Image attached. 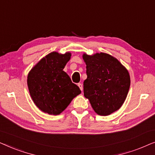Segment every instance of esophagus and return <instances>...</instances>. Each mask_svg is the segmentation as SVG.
<instances>
[{
    "label": "esophagus",
    "mask_w": 155,
    "mask_h": 155,
    "mask_svg": "<svg viewBox=\"0 0 155 155\" xmlns=\"http://www.w3.org/2000/svg\"><path fill=\"white\" fill-rule=\"evenodd\" d=\"M78 87H80V90H81V91L83 90V85H82V84H81V83H78Z\"/></svg>",
    "instance_id": "34e87169"
}]
</instances>
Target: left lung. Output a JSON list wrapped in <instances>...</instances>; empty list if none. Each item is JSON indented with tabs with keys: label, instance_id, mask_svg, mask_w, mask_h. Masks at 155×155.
<instances>
[{
	"label": "left lung",
	"instance_id": "left-lung-1",
	"mask_svg": "<svg viewBox=\"0 0 155 155\" xmlns=\"http://www.w3.org/2000/svg\"><path fill=\"white\" fill-rule=\"evenodd\" d=\"M87 78L84 81V96L94 111L108 116L121 107L130 88V78L126 68L111 55L84 54Z\"/></svg>",
	"mask_w": 155,
	"mask_h": 155
}]
</instances>
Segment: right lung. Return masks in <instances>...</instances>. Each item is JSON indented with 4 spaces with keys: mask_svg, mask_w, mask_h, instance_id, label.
Instances as JSON below:
<instances>
[{
    "mask_svg": "<svg viewBox=\"0 0 155 155\" xmlns=\"http://www.w3.org/2000/svg\"><path fill=\"white\" fill-rule=\"evenodd\" d=\"M71 54L54 51L42 58L29 72L27 86L34 103L44 113L58 115L81 93L63 71Z\"/></svg>",
    "mask_w": 155,
    "mask_h": 155,
    "instance_id": "obj_1",
    "label": "right lung"
}]
</instances>
